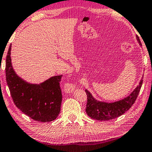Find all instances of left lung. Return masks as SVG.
<instances>
[{"label": "left lung", "instance_id": "1", "mask_svg": "<svg viewBox=\"0 0 152 152\" xmlns=\"http://www.w3.org/2000/svg\"><path fill=\"white\" fill-rule=\"evenodd\" d=\"M137 38L139 45H141V43L137 36ZM143 76L139 82V85L128 97L113 103L99 102L86 89L85 92L87 95V103H86V114L92 119L100 120V121L116 118L117 117H119L120 115L124 114L131 107L136 101L137 96L140 92L142 84H143Z\"/></svg>", "mask_w": 152, "mask_h": 152}]
</instances>
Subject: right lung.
<instances>
[{
  "mask_svg": "<svg viewBox=\"0 0 152 152\" xmlns=\"http://www.w3.org/2000/svg\"><path fill=\"white\" fill-rule=\"evenodd\" d=\"M11 45L6 58V80L16 107L26 115L38 122L56 119L61 109L62 75L53 76L39 85L28 83L14 71L11 59Z\"/></svg>",
  "mask_w": 152,
  "mask_h": 152,
  "instance_id": "1",
  "label": "right lung"
}]
</instances>
